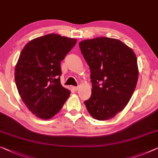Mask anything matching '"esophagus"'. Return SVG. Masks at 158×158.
Here are the masks:
<instances>
[{
    "label": "esophagus",
    "instance_id": "1",
    "mask_svg": "<svg viewBox=\"0 0 158 158\" xmlns=\"http://www.w3.org/2000/svg\"><path fill=\"white\" fill-rule=\"evenodd\" d=\"M72 89H74V91H77V90H78L79 87H78V86H73V87H72Z\"/></svg>",
    "mask_w": 158,
    "mask_h": 158
}]
</instances>
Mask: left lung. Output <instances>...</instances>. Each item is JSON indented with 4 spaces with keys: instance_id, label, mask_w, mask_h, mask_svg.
<instances>
[{
    "instance_id": "8db88e82",
    "label": "left lung",
    "mask_w": 158,
    "mask_h": 158,
    "mask_svg": "<svg viewBox=\"0 0 158 158\" xmlns=\"http://www.w3.org/2000/svg\"><path fill=\"white\" fill-rule=\"evenodd\" d=\"M91 70V96L84 102L94 118L106 121L122 111L130 101L138 79L137 58L121 40L100 37L79 42Z\"/></svg>"
}]
</instances>
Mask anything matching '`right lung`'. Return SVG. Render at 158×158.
Instances as JSON below:
<instances>
[{"label":"right lung","instance_id":"1","mask_svg":"<svg viewBox=\"0 0 158 158\" xmlns=\"http://www.w3.org/2000/svg\"><path fill=\"white\" fill-rule=\"evenodd\" d=\"M76 39L48 34L25 44L15 68L18 93L37 117L49 119L60 111L70 95L61 84L60 62L74 48Z\"/></svg>","mask_w":158,"mask_h":158}]
</instances>
